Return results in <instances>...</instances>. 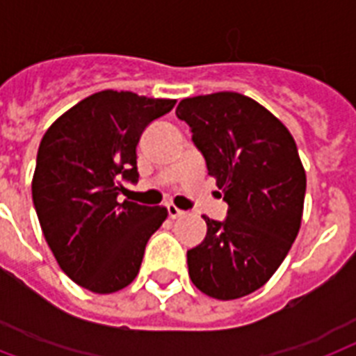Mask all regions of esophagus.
I'll return each mask as SVG.
<instances>
[{
    "label": "esophagus",
    "instance_id": "obj_1",
    "mask_svg": "<svg viewBox=\"0 0 356 356\" xmlns=\"http://www.w3.org/2000/svg\"><path fill=\"white\" fill-rule=\"evenodd\" d=\"M166 211H168V216L172 218V220H175V218L184 216V211H181L179 207L172 205V203H170V205H166Z\"/></svg>",
    "mask_w": 356,
    "mask_h": 356
}]
</instances>
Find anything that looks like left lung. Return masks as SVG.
Instances as JSON below:
<instances>
[{
    "label": "left lung",
    "instance_id": "left-lung-1",
    "mask_svg": "<svg viewBox=\"0 0 356 356\" xmlns=\"http://www.w3.org/2000/svg\"><path fill=\"white\" fill-rule=\"evenodd\" d=\"M175 114L229 205L223 222L203 216L207 236L186 253L188 275L211 298H243L270 281L301 227L307 175L298 145L268 108L238 92L186 97Z\"/></svg>",
    "mask_w": 356,
    "mask_h": 356
}]
</instances>
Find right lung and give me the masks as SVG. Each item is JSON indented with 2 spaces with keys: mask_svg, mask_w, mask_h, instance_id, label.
Here are the masks:
<instances>
[{
  "mask_svg": "<svg viewBox=\"0 0 356 356\" xmlns=\"http://www.w3.org/2000/svg\"><path fill=\"white\" fill-rule=\"evenodd\" d=\"M175 99L103 90L47 129L33 175V203L60 270L79 286L113 293L134 281L164 207L118 201L138 181L136 145Z\"/></svg>",
  "mask_w": 356,
  "mask_h": 356,
  "instance_id": "add662e5",
  "label": "right lung"
}]
</instances>
